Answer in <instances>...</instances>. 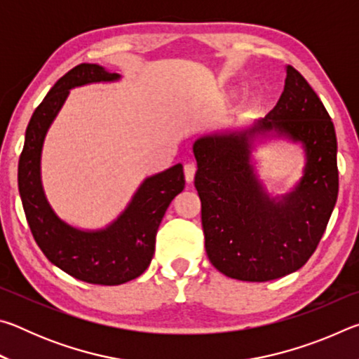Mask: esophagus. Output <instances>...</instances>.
<instances>
[{
    "mask_svg": "<svg viewBox=\"0 0 359 359\" xmlns=\"http://www.w3.org/2000/svg\"><path fill=\"white\" fill-rule=\"evenodd\" d=\"M184 172H185V180L188 184H191L193 179H194V172H196V166L191 165V163H187L184 166Z\"/></svg>",
    "mask_w": 359,
    "mask_h": 359,
    "instance_id": "1",
    "label": "esophagus"
}]
</instances>
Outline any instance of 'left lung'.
Returning a JSON list of instances; mask_svg holds the SVG:
<instances>
[{
  "label": "left lung",
  "instance_id": "obj_1",
  "mask_svg": "<svg viewBox=\"0 0 359 359\" xmlns=\"http://www.w3.org/2000/svg\"><path fill=\"white\" fill-rule=\"evenodd\" d=\"M274 134L301 142L306 168L295 190L271 198L250 163L252 141ZM194 175L205 252L222 274L267 282L307 263L330 222L339 193L337 139L318 95L293 66L276 107L248 128L199 137Z\"/></svg>",
  "mask_w": 359,
  "mask_h": 359
}]
</instances>
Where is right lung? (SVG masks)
Listing matches in <instances>:
<instances>
[{
	"instance_id": "obj_1",
	"label": "right lung",
	"mask_w": 359,
	"mask_h": 359,
	"mask_svg": "<svg viewBox=\"0 0 359 359\" xmlns=\"http://www.w3.org/2000/svg\"><path fill=\"white\" fill-rule=\"evenodd\" d=\"M118 79L117 72L90 63L66 72L33 112L19 160V191L36 244L66 274L95 285L130 282L147 269L155 253L158 226L169 204L185 187L182 165L147 177L117 220L98 231L69 226L47 203L41 184V151L48 126L71 88Z\"/></svg>"
}]
</instances>
